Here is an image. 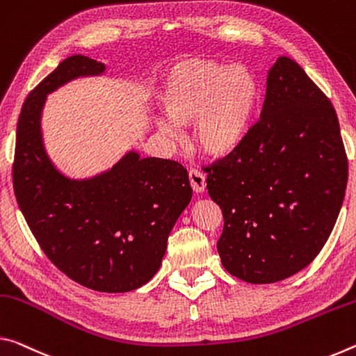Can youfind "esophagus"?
Listing matches in <instances>:
<instances>
[{
  "label": "esophagus",
  "mask_w": 356,
  "mask_h": 356,
  "mask_svg": "<svg viewBox=\"0 0 356 356\" xmlns=\"http://www.w3.org/2000/svg\"><path fill=\"white\" fill-rule=\"evenodd\" d=\"M189 183H191V188L194 189V192L200 194V192L205 191V186H207L205 175H203L200 170H197V168H192V170H189Z\"/></svg>",
  "instance_id": "obj_1"
}]
</instances>
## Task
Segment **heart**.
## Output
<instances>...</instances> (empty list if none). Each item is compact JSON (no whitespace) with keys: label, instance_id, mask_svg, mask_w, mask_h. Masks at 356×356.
<instances>
[{"label":"heart","instance_id":"obj_1","mask_svg":"<svg viewBox=\"0 0 356 356\" xmlns=\"http://www.w3.org/2000/svg\"><path fill=\"white\" fill-rule=\"evenodd\" d=\"M159 102L177 126L195 123V143L203 153L222 157L248 138L261 104L260 81L249 67L214 60H186L162 77ZM167 134L177 129L157 121Z\"/></svg>","mask_w":356,"mask_h":356}]
</instances>
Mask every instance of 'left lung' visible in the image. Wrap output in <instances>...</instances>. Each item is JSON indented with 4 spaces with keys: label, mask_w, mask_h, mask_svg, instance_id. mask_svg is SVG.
Here are the masks:
<instances>
[{
    "label": "left lung",
    "mask_w": 356,
    "mask_h": 356,
    "mask_svg": "<svg viewBox=\"0 0 356 356\" xmlns=\"http://www.w3.org/2000/svg\"><path fill=\"white\" fill-rule=\"evenodd\" d=\"M205 172L222 209L225 270L250 284L295 275L325 246L346 195L348 162L333 104L281 56L268 72L260 120Z\"/></svg>",
    "instance_id": "obj_1"
}]
</instances>
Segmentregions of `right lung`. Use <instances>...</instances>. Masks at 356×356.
<instances>
[{
	"mask_svg": "<svg viewBox=\"0 0 356 356\" xmlns=\"http://www.w3.org/2000/svg\"><path fill=\"white\" fill-rule=\"evenodd\" d=\"M104 71L88 56H69L28 95L17 123L13 181L26 224L51 264L85 287L123 293L159 270L192 189L181 164L134 151L108 172L81 181L51 164L40 134L47 95Z\"/></svg>",
	"mask_w": 356,
	"mask_h": 356,
	"instance_id": "1",
	"label": "right lung"
}]
</instances>
